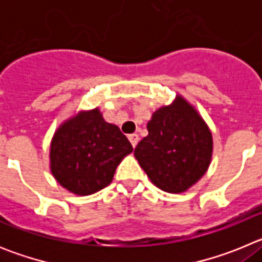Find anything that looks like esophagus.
<instances>
[{"label": "esophagus", "mask_w": 262, "mask_h": 262, "mask_svg": "<svg viewBox=\"0 0 262 262\" xmlns=\"http://www.w3.org/2000/svg\"><path fill=\"white\" fill-rule=\"evenodd\" d=\"M128 139H129V142H131V144H133V147L135 148L136 144H138V142H139L138 134H131V135H128Z\"/></svg>", "instance_id": "1"}]
</instances>
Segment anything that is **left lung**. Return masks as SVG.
Instances as JSON below:
<instances>
[{
	"instance_id": "left-lung-1",
	"label": "left lung",
	"mask_w": 262,
	"mask_h": 262,
	"mask_svg": "<svg viewBox=\"0 0 262 262\" xmlns=\"http://www.w3.org/2000/svg\"><path fill=\"white\" fill-rule=\"evenodd\" d=\"M148 135L134 155L152 184L166 193H184L207 172L212 135L198 111L181 96L157 108L147 124Z\"/></svg>"
}]
</instances>
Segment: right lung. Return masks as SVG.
Here are the masks:
<instances>
[{"mask_svg": "<svg viewBox=\"0 0 262 262\" xmlns=\"http://www.w3.org/2000/svg\"><path fill=\"white\" fill-rule=\"evenodd\" d=\"M133 151L119 127L107 123L98 108L80 111L53 135L51 173L71 193L90 195L110 185L117 166Z\"/></svg>", "mask_w": 262, "mask_h": 262, "instance_id": "1", "label": "right lung"}]
</instances>
